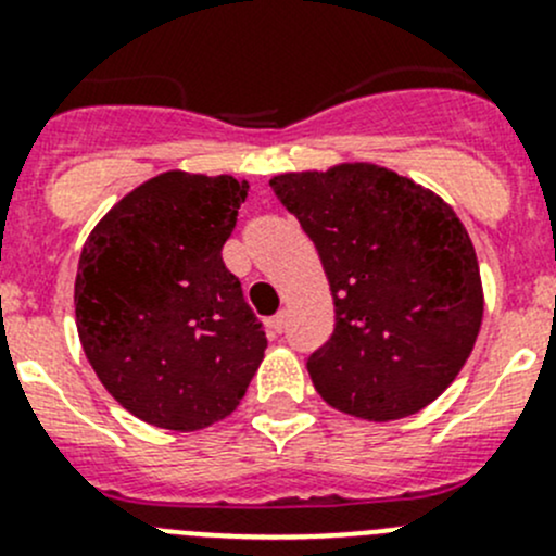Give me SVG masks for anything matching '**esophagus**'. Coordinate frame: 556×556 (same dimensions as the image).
<instances>
[{
    "label": "esophagus",
    "instance_id": "34e87169",
    "mask_svg": "<svg viewBox=\"0 0 556 556\" xmlns=\"http://www.w3.org/2000/svg\"><path fill=\"white\" fill-rule=\"evenodd\" d=\"M285 323H288V314H285V312H277L271 319H268V325H271L274 333H282Z\"/></svg>",
    "mask_w": 556,
    "mask_h": 556
}]
</instances>
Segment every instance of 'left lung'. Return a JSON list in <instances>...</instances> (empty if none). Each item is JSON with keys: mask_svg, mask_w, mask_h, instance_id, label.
Segmentation results:
<instances>
[{"mask_svg": "<svg viewBox=\"0 0 556 556\" xmlns=\"http://www.w3.org/2000/svg\"><path fill=\"white\" fill-rule=\"evenodd\" d=\"M271 190L317 247L333 295V333L306 361L323 401L368 422L433 403L484 314L476 250L452 206L377 164L279 174Z\"/></svg>", "mask_w": 556, "mask_h": 556, "instance_id": "8db88e82", "label": "left lung"}]
</instances>
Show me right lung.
I'll use <instances>...</instances> for the list:
<instances>
[{"label": "right lung", "mask_w": 556, "mask_h": 556, "mask_svg": "<svg viewBox=\"0 0 556 556\" xmlns=\"http://www.w3.org/2000/svg\"><path fill=\"white\" fill-rule=\"evenodd\" d=\"M244 179L164 172L123 195L80 252L75 317L97 377L123 408L201 430L244 397L266 350L223 244Z\"/></svg>", "instance_id": "1"}]
</instances>
